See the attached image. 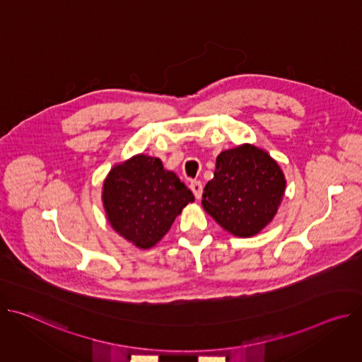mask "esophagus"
I'll list each match as a JSON object with an SVG mask.
<instances>
[{
	"label": "esophagus",
	"mask_w": 362,
	"mask_h": 362,
	"mask_svg": "<svg viewBox=\"0 0 362 362\" xmlns=\"http://www.w3.org/2000/svg\"><path fill=\"white\" fill-rule=\"evenodd\" d=\"M190 190L193 192V194H194L196 199H200V197H202V192H203L202 182H199V180H192V182H190Z\"/></svg>",
	"instance_id": "34e87169"
}]
</instances>
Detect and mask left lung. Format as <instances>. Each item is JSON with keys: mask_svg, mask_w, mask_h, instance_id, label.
Wrapping results in <instances>:
<instances>
[{"mask_svg": "<svg viewBox=\"0 0 362 362\" xmlns=\"http://www.w3.org/2000/svg\"><path fill=\"white\" fill-rule=\"evenodd\" d=\"M285 177L269 154L252 144L222 151L202 206L235 236L259 233L276 215Z\"/></svg>", "mask_w": 362, "mask_h": 362, "instance_id": "left-lung-1", "label": "left lung"}]
</instances>
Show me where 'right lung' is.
<instances>
[{"instance_id":"1","label":"right lung","mask_w":362,"mask_h":362,"mask_svg":"<svg viewBox=\"0 0 362 362\" xmlns=\"http://www.w3.org/2000/svg\"><path fill=\"white\" fill-rule=\"evenodd\" d=\"M193 193L159 159L144 156L113 168L103 185V204L113 229L140 249L156 245Z\"/></svg>"}]
</instances>
